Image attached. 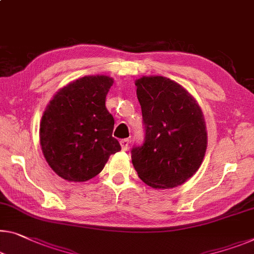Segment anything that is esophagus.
<instances>
[{
    "mask_svg": "<svg viewBox=\"0 0 254 254\" xmlns=\"http://www.w3.org/2000/svg\"><path fill=\"white\" fill-rule=\"evenodd\" d=\"M129 143H130L129 138H124V139L120 140V145H122L123 151H126L128 149V146H129Z\"/></svg>",
    "mask_w": 254,
    "mask_h": 254,
    "instance_id": "obj_1",
    "label": "esophagus"
}]
</instances>
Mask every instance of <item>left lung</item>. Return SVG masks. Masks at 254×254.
Here are the masks:
<instances>
[{"mask_svg":"<svg viewBox=\"0 0 254 254\" xmlns=\"http://www.w3.org/2000/svg\"><path fill=\"white\" fill-rule=\"evenodd\" d=\"M145 137L131 149L138 177L153 189H173L196 173L208 136L204 117L194 97L176 81L143 76L135 81Z\"/></svg>","mask_w":254,"mask_h":254,"instance_id":"1","label":"left lung"}]
</instances>
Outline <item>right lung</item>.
<instances>
[{
    "mask_svg": "<svg viewBox=\"0 0 254 254\" xmlns=\"http://www.w3.org/2000/svg\"><path fill=\"white\" fill-rule=\"evenodd\" d=\"M112 84L109 76L81 77L61 88L43 114V154L54 173L65 181L95 177L109 157L122 150L112 137L115 119L105 107Z\"/></svg>",
    "mask_w": 254,
    "mask_h": 254,
    "instance_id": "right-lung-1",
    "label": "right lung"
}]
</instances>
